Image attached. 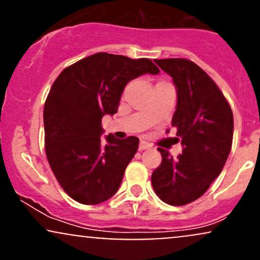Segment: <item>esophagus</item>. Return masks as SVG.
Instances as JSON below:
<instances>
[{
	"instance_id": "obj_1",
	"label": "esophagus",
	"mask_w": 260,
	"mask_h": 260,
	"mask_svg": "<svg viewBox=\"0 0 260 260\" xmlns=\"http://www.w3.org/2000/svg\"><path fill=\"white\" fill-rule=\"evenodd\" d=\"M151 148V144H149L148 142H144V140H142V142L139 143V150H145V149H149Z\"/></svg>"
}]
</instances>
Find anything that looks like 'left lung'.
<instances>
[{
    "mask_svg": "<svg viewBox=\"0 0 260 260\" xmlns=\"http://www.w3.org/2000/svg\"><path fill=\"white\" fill-rule=\"evenodd\" d=\"M174 80L177 92L172 126L181 139L176 159L157 148L162 161L151 175L157 197L170 205H184L202 197L228 160L234 136V115L214 80L194 62L155 59Z\"/></svg>",
    "mask_w": 260,
    "mask_h": 260,
    "instance_id": "left-lung-1",
    "label": "left lung"
}]
</instances>
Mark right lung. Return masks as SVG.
Masks as SVG:
<instances>
[{
  "mask_svg": "<svg viewBox=\"0 0 260 260\" xmlns=\"http://www.w3.org/2000/svg\"><path fill=\"white\" fill-rule=\"evenodd\" d=\"M159 68L149 58L99 52L64 68L44 106L45 150L58 183L71 198L99 204L118 190L139 139L103 142L101 120L117 112L124 86Z\"/></svg>",
  "mask_w": 260,
  "mask_h": 260,
  "instance_id": "add662e5",
  "label": "right lung"
}]
</instances>
